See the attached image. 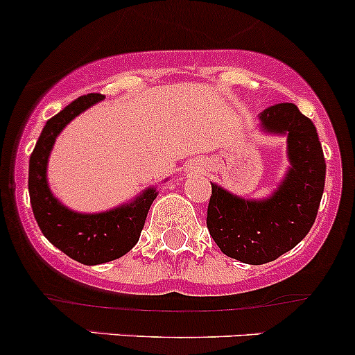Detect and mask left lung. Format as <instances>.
Listing matches in <instances>:
<instances>
[{"mask_svg":"<svg viewBox=\"0 0 355 355\" xmlns=\"http://www.w3.org/2000/svg\"><path fill=\"white\" fill-rule=\"evenodd\" d=\"M259 119L266 131L287 133V178L266 202L243 200L211 184L207 210L208 232L222 253L250 265L273 261L304 239L316 220L327 174L316 126L297 105H270Z\"/></svg>","mask_w":355,"mask_h":355,"instance_id":"1","label":"left lung"}]
</instances>
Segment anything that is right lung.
I'll return each instance as SVG.
<instances>
[{"label": "right lung", "mask_w": 355, "mask_h": 355, "mask_svg": "<svg viewBox=\"0 0 355 355\" xmlns=\"http://www.w3.org/2000/svg\"><path fill=\"white\" fill-rule=\"evenodd\" d=\"M102 98V94H87L53 116L28 160V193L39 229L51 244L83 265H101L126 254L140 239L145 218L157 196L155 189L148 188L137 200L114 210L82 215L68 210L51 195L46 167L54 140L75 116Z\"/></svg>", "instance_id": "add662e5"}]
</instances>
